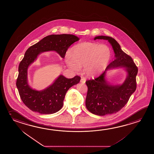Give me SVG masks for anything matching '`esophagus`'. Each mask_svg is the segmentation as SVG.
<instances>
[{
	"label": "esophagus",
	"mask_w": 154,
	"mask_h": 154,
	"mask_svg": "<svg viewBox=\"0 0 154 154\" xmlns=\"http://www.w3.org/2000/svg\"><path fill=\"white\" fill-rule=\"evenodd\" d=\"M80 82L82 83H84H84H85V82H86V78L85 77H82L81 80H80Z\"/></svg>",
	"instance_id": "1"
}]
</instances>
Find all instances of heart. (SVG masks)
Segmentation results:
<instances>
[{
    "label": "heart",
    "mask_w": 154,
    "mask_h": 154,
    "mask_svg": "<svg viewBox=\"0 0 154 154\" xmlns=\"http://www.w3.org/2000/svg\"><path fill=\"white\" fill-rule=\"evenodd\" d=\"M112 58L108 46L93 42H84L75 46L66 54V62L70 69L79 71L81 66L89 76L98 75L104 71Z\"/></svg>",
    "instance_id": "1"
}]
</instances>
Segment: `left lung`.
<instances>
[{"label":"left lung","instance_id":"obj_1","mask_svg":"<svg viewBox=\"0 0 154 154\" xmlns=\"http://www.w3.org/2000/svg\"><path fill=\"white\" fill-rule=\"evenodd\" d=\"M96 39L107 40L113 48L115 58L102 74L86 82L88 91L85 103L86 108L91 113L104 116L117 112L128 102L137 88L138 68L132 57L121 50L114 38L102 35L96 36L94 40ZM121 67H125L128 74L124 83L115 86L109 85L105 79L106 71Z\"/></svg>","mask_w":154,"mask_h":154}]
</instances>
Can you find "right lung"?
<instances>
[{"mask_svg":"<svg viewBox=\"0 0 154 154\" xmlns=\"http://www.w3.org/2000/svg\"><path fill=\"white\" fill-rule=\"evenodd\" d=\"M78 37L72 34H53L44 38L39 42L28 48L18 66L16 86L22 102L33 112L42 114H51L58 112L63 105L67 91L78 84L81 78L78 75L72 79L64 76H58L49 87L42 91H36L28 84L27 70L30 64L36 60L40 53L54 51L64 58L66 51Z\"/></svg>","mask_w":154,"mask_h":154,"instance_id":"obj_1","label":"right lung"}]
</instances>
